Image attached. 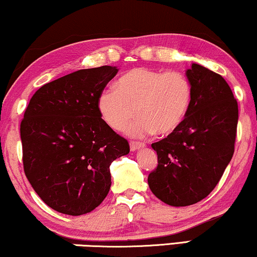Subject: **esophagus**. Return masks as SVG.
I'll return each mask as SVG.
<instances>
[{"instance_id": "34e87169", "label": "esophagus", "mask_w": 257, "mask_h": 257, "mask_svg": "<svg viewBox=\"0 0 257 257\" xmlns=\"http://www.w3.org/2000/svg\"><path fill=\"white\" fill-rule=\"evenodd\" d=\"M144 146H145V144H143L140 142H131V143H130V150H131L132 152H133V151L142 149V147H144Z\"/></svg>"}]
</instances>
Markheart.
<instances>
[{
	"mask_svg": "<svg viewBox=\"0 0 257 257\" xmlns=\"http://www.w3.org/2000/svg\"><path fill=\"white\" fill-rule=\"evenodd\" d=\"M193 89L181 71H157L135 68L125 72L114 87L98 98V110L108 127L122 131L133 120L127 133L143 138L157 132L170 136L180 127L192 104Z\"/></svg>",
	"mask_w": 257,
	"mask_h": 257,
	"instance_id": "heart-1",
	"label": "heart"
}]
</instances>
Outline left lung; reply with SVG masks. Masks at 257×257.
<instances>
[{
    "label": "left lung",
    "instance_id": "left-lung-1",
    "mask_svg": "<svg viewBox=\"0 0 257 257\" xmlns=\"http://www.w3.org/2000/svg\"><path fill=\"white\" fill-rule=\"evenodd\" d=\"M189 111L177 131L153 143L158 166L147 178L151 191L170 206H189L215 188L234 154L237 101L219 73L193 63Z\"/></svg>",
    "mask_w": 257,
    "mask_h": 257
}]
</instances>
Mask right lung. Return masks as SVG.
<instances>
[{"instance_id": "1", "label": "right lung", "mask_w": 257, "mask_h": 257, "mask_svg": "<svg viewBox=\"0 0 257 257\" xmlns=\"http://www.w3.org/2000/svg\"><path fill=\"white\" fill-rule=\"evenodd\" d=\"M115 66L83 69L40 87L21 121L24 173L38 196L68 215L90 213L111 187L110 165L130 152L108 127L98 98Z\"/></svg>"}]
</instances>
